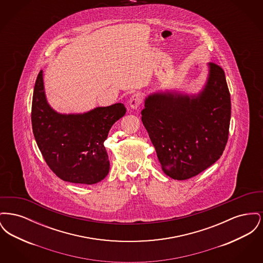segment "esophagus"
<instances>
[{
    "instance_id": "34e87169",
    "label": "esophagus",
    "mask_w": 263,
    "mask_h": 263,
    "mask_svg": "<svg viewBox=\"0 0 263 263\" xmlns=\"http://www.w3.org/2000/svg\"><path fill=\"white\" fill-rule=\"evenodd\" d=\"M142 102H143V95L140 93V92H136V93H134V95L130 98V100H129V105H130V107H131L132 109H137V108H139V107L141 106Z\"/></svg>"
}]
</instances>
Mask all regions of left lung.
<instances>
[{"label": "left lung", "mask_w": 263, "mask_h": 263, "mask_svg": "<svg viewBox=\"0 0 263 263\" xmlns=\"http://www.w3.org/2000/svg\"><path fill=\"white\" fill-rule=\"evenodd\" d=\"M206 84L198 93L158 91L145 100L142 122L163 173L184 180L216 163L225 150L231 97L224 70L208 64Z\"/></svg>", "instance_id": "left-lung-1"}]
</instances>
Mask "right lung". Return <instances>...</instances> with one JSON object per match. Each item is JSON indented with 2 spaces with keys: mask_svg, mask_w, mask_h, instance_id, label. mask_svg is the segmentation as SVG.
<instances>
[{
  "mask_svg": "<svg viewBox=\"0 0 263 263\" xmlns=\"http://www.w3.org/2000/svg\"><path fill=\"white\" fill-rule=\"evenodd\" d=\"M126 113L123 103L96 107L88 112L63 114L46 100L43 71L33 90L32 131L44 160L64 181L95 184L109 172L103 145L111 126Z\"/></svg>",
  "mask_w": 263,
  "mask_h": 263,
  "instance_id": "right-lung-1",
  "label": "right lung"
}]
</instances>
